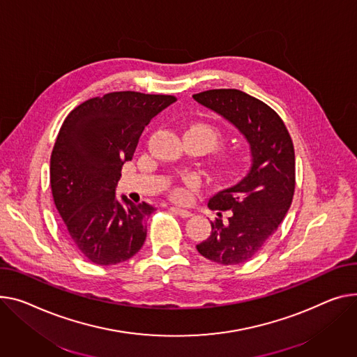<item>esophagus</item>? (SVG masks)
<instances>
[{
	"instance_id": "esophagus-1",
	"label": "esophagus",
	"mask_w": 357,
	"mask_h": 357,
	"mask_svg": "<svg viewBox=\"0 0 357 357\" xmlns=\"http://www.w3.org/2000/svg\"><path fill=\"white\" fill-rule=\"evenodd\" d=\"M171 211H172V212H175V213H178V215H181L182 218H189V217H192V212H191V211H188V209H183V208L172 206V208H171Z\"/></svg>"
}]
</instances>
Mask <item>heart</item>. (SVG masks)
Returning <instances> with one entry per match:
<instances>
[{
  "label": "heart",
  "instance_id": "obj_1",
  "mask_svg": "<svg viewBox=\"0 0 357 357\" xmlns=\"http://www.w3.org/2000/svg\"><path fill=\"white\" fill-rule=\"evenodd\" d=\"M186 135H194V136H198L199 139H202L205 144H206V146L209 148V151H213V149H217L221 144H222V133L217 129V128H213V126H211V125H208V123H195V125H191L188 128V130H186ZM191 183H197V179L195 178H192L191 181H189ZM174 195H175V198H178V199H183L185 198V195H186V192H185V189H176V191L174 192Z\"/></svg>",
  "mask_w": 357,
  "mask_h": 357
}]
</instances>
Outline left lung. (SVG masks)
I'll use <instances>...</instances> for the list:
<instances>
[{"mask_svg":"<svg viewBox=\"0 0 357 357\" xmlns=\"http://www.w3.org/2000/svg\"><path fill=\"white\" fill-rule=\"evenodd\" d=\"M192 98L232 123L250 144L252 165L248 174L208 202L211 209L229 211L228 222H211V235L197 245L198 252L213 263L241 264L266 244L291 205L296 188L293 140L270 106L241 90L213 89Z\"/></svg>","mask_w":357,"mask_h":357,"instance_id":"left-lung-1","label":"left lung"}]
</instances>
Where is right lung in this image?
<instances>
[{"instance_id": "right-lung-1", "label": "right lung", "mask_w": 357, "mask_h": 357, "mask_svg": "<svg viewBox=\"0 0 357 357\" xmlns=\"http://www.w3.org/2000/svg\"><path fill=\"white\" fill-rule=\"evenodd\" d=\"M174 102L169 94L113 91L79 105L63 122L50 159L52 192L70 240L91 263H123L144 245L155 208L125 195L119 202L116 185L145 126Z\"/></svg>"}]
</instances>
